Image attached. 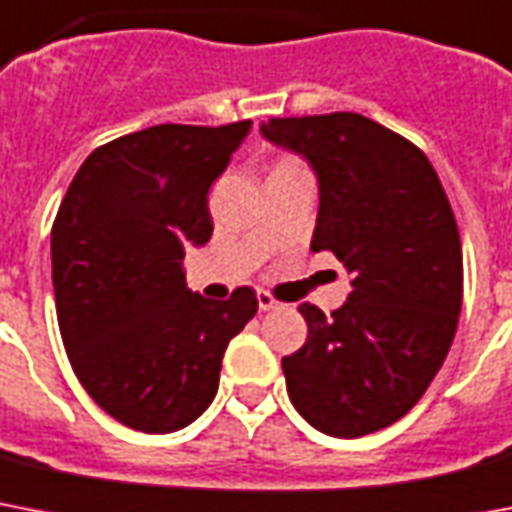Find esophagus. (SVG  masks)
<instances>
[{
	"label": "esophagus",
	"mask_w": 512,
	"mask_h": 512,
	"mask_svg": "<svg viewBox=\"0 0 512 512\" xmlns=\"http://www.w3.org/2000/svg\"><path fill=\"white\" fill-rule=\"evenodd\" d=\"M259 309L261 312H269V309H277V306H282L280 301H277L275 296H272V293H267V290H259Z\"/></svg>",
	"instance_id": "obj_1"
}]
</instances>
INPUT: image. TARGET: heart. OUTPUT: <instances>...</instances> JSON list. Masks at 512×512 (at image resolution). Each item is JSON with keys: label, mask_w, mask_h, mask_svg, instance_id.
I'll return each instance as SVG.
<instances>
[{"label": "heart", "mask_w": 512, "mask_h": 512, "mask_svg": "<svg viewBox=\"0 0 512 512\" xmlns=\"http://www.w3.org/2000/svg\"><path fill=\"white\" fill-rule=\"evenodd\" d=\"M301 171H309V169H306V163L293 153H280L269 161V179L290 177V174H301Z\"/></svg>", "instance_id": "1"}]
</instances>
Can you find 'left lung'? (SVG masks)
Returning <instances> with one entry per match:
<instances>
[{
    "instance_id": "obj_1",
    "label": "left lung",
    "mask_w": 512,
    "mask_h": 512,
    "mask_svg": "<svg viewBox=\"0 0 512 512\" xmlns=\"http://www.w3.org/2000/svg\"><path fill=\"white\" fill-rule=\"evenodd\" d=\"M264 137L312 163V251L341 259L349 301L301 304L309 335L282 357L301 418L338 439L388 428L441 370L463 306V245L439 174L415 142L359 113L269 118Z\"/></svg>"
}]
</instances>
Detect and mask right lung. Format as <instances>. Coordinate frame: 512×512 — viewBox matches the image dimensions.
Here are the masks:
<instances>
[{"label": "right lung", "mask_w": 512, "mask_h": 512, "mask_svg": "<svg viewBox=\"0 0 512 512\" xmlns=\"http://www.w3.org/2000/svg\"><path fill=\"white\" fill-rule=\"evenodd\" d=\"M251 121L158 124L89 153L52 224L65 354L102 410L169 433L214 402L227 343L259 309L251 288L208 301L187 288L185 248L211 240L208 190Z\"/></svg>", "instance_id": "1"}]
</instances>
